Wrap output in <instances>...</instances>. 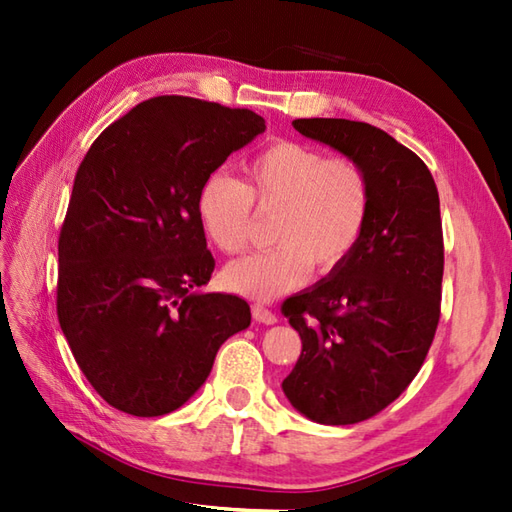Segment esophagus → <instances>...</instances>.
Returning a JSON list of instances; mask_svg holds the SVG:
<instances>
[{"mask_svg": "<svg viewBox=\"0 0 512 512\" xmlns=\"http://www.w3.org/2000/svg\"><path fill=\"white\" fill-rule=\"evenodd\" d=\"M253 319H255L257 323H264V325H273V323H277L275 312H270L268 308L259 306V303H255V306H253Z\"/></svg>", "mask_w": 512, "mask_h": 512, "instance_id": "obj_1", "label": "esophagus"}]
</instances>
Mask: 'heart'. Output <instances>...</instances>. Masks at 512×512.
<instances>
[{
  "label": "heart",
  "instance_id": "heart-1",
  "mask_svg": "<svg viewBox=\"0 0 512 512\" xmlns=\"http://www.w3.org/2000/svg\"><path fill=\"white\" fill-rule=\"evenodd\" d=\"M246 182L211 173L198 195V217L206 237L228 255L248 246L253 206L277 213L266 253L228 264V290L253 299H275L306 284L312 266L332 273L361 239L372 187L365 169L347 156H325L299 140H275L246 165Z\"/></svg>",
  "mask_w": 512,
  "mask_h": 512
}]
</instances>
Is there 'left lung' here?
<instances>
[{"label": "left lung", "mask_w": 512, "mask_h": 512, "mask_svg": "<svg viewBox=\"0 0 512 512\" xmlns=\"http://www.w3.org/2000/svg\"><path fill=\"white\" fill-rule=\"evenodd\" d=\"M292 125L365 169L372 206L352 255L281 306L301 336V356L281 387L314 422H363L409 387L436 336L444 273L438 189L427 165L374 125Z\"/></svg>", "instance_id": "1"}]
</instances>
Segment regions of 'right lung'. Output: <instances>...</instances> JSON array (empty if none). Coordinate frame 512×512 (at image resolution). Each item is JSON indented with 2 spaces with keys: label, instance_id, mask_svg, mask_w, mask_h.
Wrapping results in <instances>:
<instances>
[{
  "label": "right lung",
  "instance_id": "right-lung-1",
  "mask_svg": "<svg viewBox=\"0 0 512 512\" xmlns=\"http://www.w3.org/2000/svg\"><path fill=\"white\" fill-rule=\"evenodd\" d=\"M264 129L250 110L154 96L85 154L59 235L57 314L76 365L114 409L176 411L250 325L244 299L198 292L215 268L198 195Z\"/></svg>",
  "mask_w": 512,
  "mask_h": 512
}]
</instances>
